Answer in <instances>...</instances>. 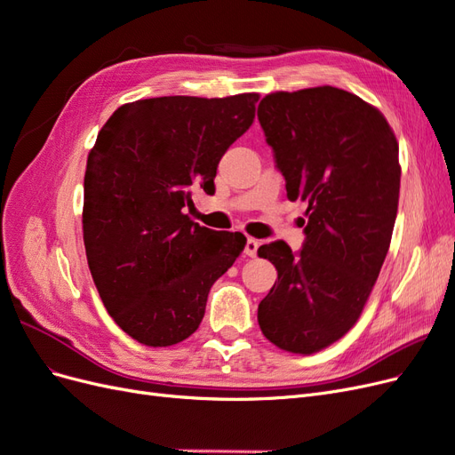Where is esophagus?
I'll use <instances>...</instances> for the list:
<instances>
[{
	"mask_svg": "<svg viewBox=\"0 0 455 455\" xmlns=\"http://www.w3.org/2000/svg\"><path fill=\"white\" fill-rule=\"evenodd\" d=\"M258 246H259V243L254 237H249V239H246V243H244V254L249 256V258H256Z\"/></svg>",
	"mask_w": 455,
	"mask_h": 455,
	"instance_id": "esophagus-1",
	"label": "esophagus"
}]
</instances>
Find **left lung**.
I'll list each match as a JSON object with an SVG mask.
<instances>
[{"label":"left lung","instance_id":"left-lung-1","mask_svg":"<svg viewBox=\"0 0 455 455\" xmlns=\"http://www.w3.org/2000/svg\"><path fill=\"white\" fill-rule=\"evenodd\" d=\"M291 201L307 203L304 249H258L277 269L258 323L283 351L313 355L359 321L387 256L401 191L398 142L378 108L330 85L258 106Z\"/></svg>","mask_w":455,"mask_h":455}]
</instances>
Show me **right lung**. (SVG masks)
<instances>
[{"label":"right lung","instance_id":"right-lung-1","mask_svg":"<svg viewBox=\"0 0 455 455\" xmlns=\"http://www.w3.org/2000/svg\"><path fill=\"white\" fill-rule=\"evenodd\" d=\"M258 92L159 96L123 104L89 151L84 241L96 291L116 324L148 347L199 328L214 281L244 249L243 233L186 214L191 189L214 188L226 149L252 125Z\"/></svg>","mask_w":455,"mask_h":455}]
</instances>
